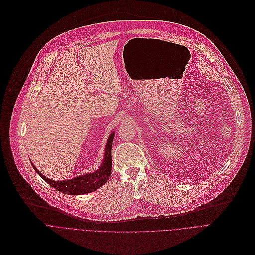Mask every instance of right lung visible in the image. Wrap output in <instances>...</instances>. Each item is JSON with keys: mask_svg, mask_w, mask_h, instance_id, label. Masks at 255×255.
<instances>
[{"mask_svg": "<svg viewBox=\"0 0 255 255\" xmlns=\"http://www.w3.org/2000/svg\"><path fill=\"white\" fill-rule=\"evenodd\" d=\"M115 132L113 131L107 141L105 156H104V162L100 165L99 169H97L93 173L81 175L78 177H75L70 180L66 181H54L50 180L43 176L37 168L32 164L35 172L45 181L47 182L51 187L58 190L59 192H62L64 194L68 195H82L91 193L98 188H100L103 185H105L108 180L111 177L112 174V147H113V140H114Z\"/></svg>", "mask_w": 255, "mask_h": 255, "instance_id": "add662e5", "label": "right lung"}]
</instances>
